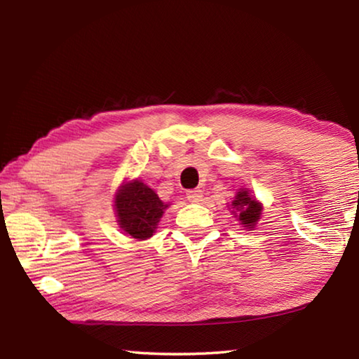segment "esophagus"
I'll use <instances>...</instances> for the list:
<instances>
[{"label": "esophagus", "instance_id": "34e87169", "mask_svg": "<svg viewBox=\"0 0 359 359\" xmlns=\"http://www.w3.org/2000/svg\"><path fill=\"white\" fill-rule=\"evenodd\" d=\"M187 198H188V201L198 203V201H201V199H203V191L199 190V188H194V190H188Z\"/></svg>", "mask_w": 359, "mask_h": 359}]
</instances>
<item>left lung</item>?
I'll use <instances>...</instances> for the list:
<instances>
[{"label": "left lung", "instance_id": "8db88e82", "mask_svg": "<svg viewBox=\"0 0 359 359\" xmlns=\"http://www.w3.org/2000/svg\"><path fill=\"white\" fill-rule=\"evenodd\" d=\"M234 209L238 210L239 222L244 224L245 228H253L261 215V204L255 201L252 196H248L247 190H241L236 194V199L233 201Z\"/></svg>", "mask_w": 359, "mask_h": 359}]
</instances>
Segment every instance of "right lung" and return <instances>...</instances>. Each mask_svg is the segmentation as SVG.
Here are the masks:
<instances>
[{
    "label": "right lung",
    "instance_id": "add662e5",
    "mask_svg": "<svg viewBox=\"0 0 359 359\" xmlns=\"http://www.w3.org/2000/svg\"><path fill=\"white\" fill-rule=\"evenodd\" d=\"M166 208L168 204L139 180L128 182L115 196V212L120 228L135 239L150 238Z\"/></svg>",
    "mask_w": 359,
    "mask_h": 359
}]
</instances>
